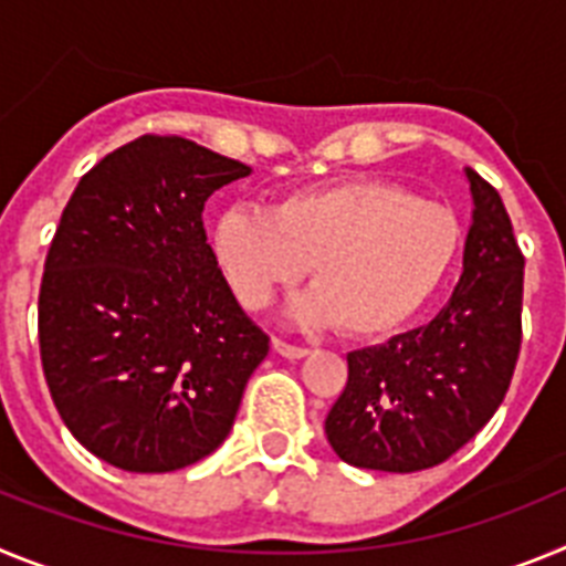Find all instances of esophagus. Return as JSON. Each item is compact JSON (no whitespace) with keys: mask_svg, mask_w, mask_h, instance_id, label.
Wrapping results in <instances>:
<instances>
[{"mask_svg":"<svg viewBox=\"0 0 566 566\" xmlns=\"http://www.w3.org/2000/svg\"><path fill=\"white\" fill-rule=\"evenodd\" d=\"M272 348L280 354V357H289V359H300L308 354V348H303V345L286 343V339H280V337L272 339Z\"/></svg>","mask_w":566,"mask_h":566,"instance_id":"obj_1","label":"esophagus"}]
</instances>
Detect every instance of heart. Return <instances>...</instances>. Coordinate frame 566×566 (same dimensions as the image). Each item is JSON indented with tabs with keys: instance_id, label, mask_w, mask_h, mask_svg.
<instances>
[{
	"instance_id": "heart-1",
	"label": "heart",
	"mask_w": 566,
	"mask_h": 566,
	"mask_svg": "<svg viewBox=\"0 0 566 566\" xmlns=\"http://www.w3.org/2000/svg\"><path fill=\"white\" fill-rule=\"evenodd\" d=\"M462 247L444 203L385 178H343L280 195L272 209L234 203L212 227V252L249 312L297 286L312 263L314 292L294 314L348 337H379L437 294Z\"/></svg>"
}]
</instances>
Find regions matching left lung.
<instances>
[{
    "label": "left lung",
    "mask_w": 566,
    "mask_h": 566,
    "mask_svg": "<svg viewBox=\"0 0 566 566\" xmlns=\"http://www.w3.org/2000/svg\"><path fill=\"white\" fill-rule=\"evenodd\" d=\"M473 223L448 306L408 334L348 354V382L326 417L343 462L413 473L451 459L502 405L522 348L524 254L502 198L464 169Z\"/></svg>",
    "instance_id": "left-lung-1"
}]
</instances>
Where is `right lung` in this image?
Returning <instances> with one entry per match:
<instances>
[{"label": "right lung", "instance_id": "right-lung-1", "mask_svg": "<svg viewBox=\"0 0 566 566\" xmlns=\"http://www.w3.org/2000/svg\"><path fill=\"white\" fill-rule=\"evenodd\" d=\"M247 164L178 135L104 155L44 260L39 354L59 417L129 473L187 468L229 437L269 334L234 300L203 229Z\"/></svg>", "mask_w": 566, "mask_h": 566}]
</instances>
